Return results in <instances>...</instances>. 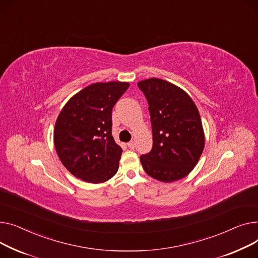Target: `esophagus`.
Returning a JSON list of instances; mask_svg holds the SVG:
<instances>
[{
	"label": "esophagus",
	"instance_id": "esophagus-1",
	"mask_svg": "<svg viewBox=\"0 0 258 258\" xmlns=\"http://www.w3.org/2000/svg\"><path fill=\"white\" fill-rule=\"evenodd\" d=\"M127 146H128V148H130V149H134V148H135V143H134V142H129V143L127 144Z\"/></svg>",
	"mask_w": 258,
	"mask_h": 258
}]
</instances>
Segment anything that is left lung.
Wrapping results in <instances>:
<instances>
[{
	"instance_id": "1",
	"label": "left lung",
	"mask_w": 258,
	"mask_h": 258,
	"mask_svg": "<svg viewBox=\"0 0 258 258\" xmlns=\"http://www.w3.org/2000/svg\"><path fill=\"white\" fill-rule=\"evenodd\" d=\"M145 95L152 125L153 147L141 156L145 172L162 182L188 175L204 149L198 109L178 86L157 78L138 83Z\"/></svg>"
}]
</instances>
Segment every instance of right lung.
Instances as JSON below:
<instances>
[{"label":"right lung","instance_id":"right-lung-1","mask_svg":"<svg viewBox=\"0 0 258 258\" xmlns=\"http://www.w3.org/2000/svg\"><path fill=\"white\" fill-rule=\"evenodd\" d=\"M127 82L94 83L76 94L59 113L54 129L56 152L67 170L90 183L115 175L122 148L113 140L112 108Z\"/></svg>","mask_w":258,"mask_h":258}]
</instances>
